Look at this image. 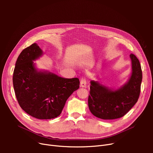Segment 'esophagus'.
I'll return each mask as SVG.
<instances>
[{
    "label": "esophagus",
    "mask_w": 153,
    "mask_h": 153,
    "mask_svg": "<svg viewBox=\"0 0 153 153\" xmlns=\"http://www.w3.org/2000/svg\"><path fill=\"white\" fill-rule=\"evenodd\" d=\"M80 87H86V80L85 77H82L80 82Z\"/></svg>",
    "instance_id": "obj_1"
}]
</instances>
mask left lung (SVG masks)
I'll list each match as a JSON object with an SVG mask.
<instances>
[{
  "mask_svg": "<svg viewBox=\"0 0 153 153\" xmlns=\"http://www.w3.org/2000/svg\"><path fill=\"white\" fill-rule=\"evenodd\" d=\"M131 72L128 81L116 88L103 85L99 79L91 81L88 105L91 113L103 120L122 117L137 102L141 89L142 71L140 61L133 54L130 55Z\"/></svg>",
  "mask_w": 153,
  "mask_h": 153,
  "instance_id": "8db88e82",
  "label": "left lung"
}]
</instances>
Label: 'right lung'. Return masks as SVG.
<instances>
[{
    "mask_svg": "<svg viewBox=\"0 0 153 153\" xmlns=\"http://www.w3.org/2000/svg\"><path fill=\"white\" fill-rule=\"evenodd\" d=\"M44 54L36 43L24 49L15 64L13 85L20 106L38 119L58 117L68 99L79 87L78 78H64L45 69L34 61Z\"/></svg>",
    "mask_w": 153,
    "mask_h": 153,
    "instance_id": "right-lung-1",
    "label": "right lung"
}]
</instances>
